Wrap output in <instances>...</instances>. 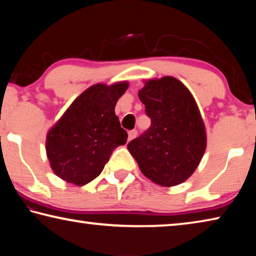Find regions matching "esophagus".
I'll return each mask as SVG.
<instances>
[{
	"mask_svg": "<svg viewBox=\"0 0 256 256\" xmlns=\"http://www.w3.org/2000/svg\"><path fill=\"white\" fill-rule=\"evenodd\" d=\"M136 134H138L136 130H132V131H130V132H128V141L133 140V138L136 136Z\"/></svg>",
	"mask_w": 256,
	"mask_h": 256,
	"instance_id": "esophagus-1",
	"label": "esophagus"
}]
</instances>
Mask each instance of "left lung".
Listing matches in <instances>:
<instances>
[{"instance_id":"left-lung-1","label":"left lung","mask_w":256,"mask_h":256,"mask_svg":"<svg viewBox=\"0 0 256 256\" xmlns=\"http://www.w3.org/2000/svg\"><path fill=\"white\" fill-rule=\"evenodd\" d=\"M151 125L128 149L146 178L160 186L182 184L193 174L206 148L200 110L190 90L174 76L144 81L138 90Z\"/></svg>"}]
</instances>
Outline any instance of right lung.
Returning a JSON list of instances; mask_svg holds the SVG:
<instances>
[{
    "instance_id": "obj_1",
    "label": "right lung",
    "mask_w": 256,
    "mask_h": 256,
    "mask_svg": "<svg viewBox=\"0 0 256 256\" xmlns=\"http://www.w3.org/2000/svg\"><path fill=\"white\" fill-rule=\"evenodd\" d=\"M128 88V81L89 86L50 128L46 154L55 175L76 186L88 184L102 172L112 150L126 144L115 106Z\"/></svg>"
}]
</instances>
